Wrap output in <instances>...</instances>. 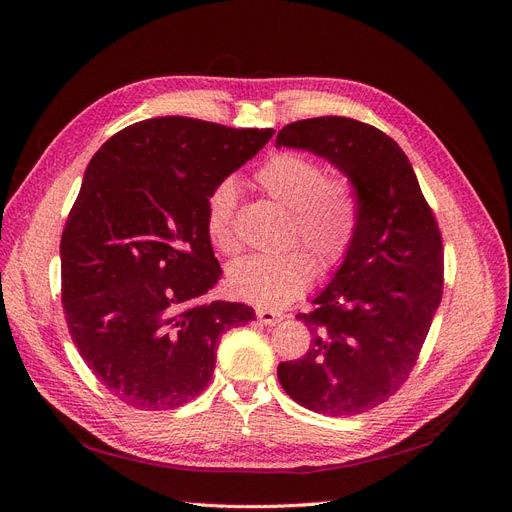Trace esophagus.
Here are the masks:
<instances>
[{
    "mask_svg": "<svg viewBox=\"0 0 512 512\" xmlns=\"http://www.w3.org/2000/svg\"><path fill=\"white\" fill-rule=\"evenodd\" d=\"M256 318L262 324H277L284 316L280 312H273V309H269V307H258L256 309Z\"/></svg>",
    "mask_w": 512,
    "mask_h": 512,
    "instance_id": "obj_1",
    "label": "esophagus"
}]
</instances>
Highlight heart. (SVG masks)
<instances>
[{"label": "heart", "mask_w": 512, "mask_h": 512, "mask_svg": "<svg viewBox=\"0 0 512 512\" xmlns=\"http://www.w3.org/2000/svg\"><path fill=\"white\" fill-rule=\"evenodd\" d=\"M254 181L275 203L288 209V241L301 239L322 271H335L348 256L359 232V196L344 173H327L324 164L299 151H280L265 160ZM237 188L230 179L213 185L205 200V230L224 254L239 250L235 228ZM314 258L303 247L282 254H256L237 260L228 286L239 299L265 307H284L309 286Z\"/></svg>", "instance_id": "obj_1"}]
</instances>
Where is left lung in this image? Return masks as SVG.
I'll return each instance as SVG.
<instances>
[{"label":"left lung","mask_w":512,"mask_h":512,"mask_svg":"<svg viewBox=\"0 0 512 512\" xmlns=\"http://www.w3.org/2000/svg\"><path fill=\"white\" fill-rule=\"evenodd\" d=\"M314 151L350 177L359 232L333 282L297 314L312 346L277 367L297 404L352 416L384 404L410 378L444 290L442 232L406 153L350 117L288 123L277 147Z\"/></svg>","instance_id":"8db88e82"}]
</instances>
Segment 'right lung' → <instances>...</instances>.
Instances as JSON below:
<instances>
[{"label": "right lung", "instance_id": "obj_1", "mask_svg": "<svg viewBox=\"0 0 512 512\" xmlns=\"http://www.w3.org/2000/svg\"><path fill=\"white\" fill-rule=\"evenodd\" d=\"M273 134L156 117L91 158L61 232V303L76 350L123 404H188L211 382L220 335L254 320L243 303L203 301L222 275L205 200Z\"/></svg>", "mask_w": 512, "mask_h": 512}]
</instances>
